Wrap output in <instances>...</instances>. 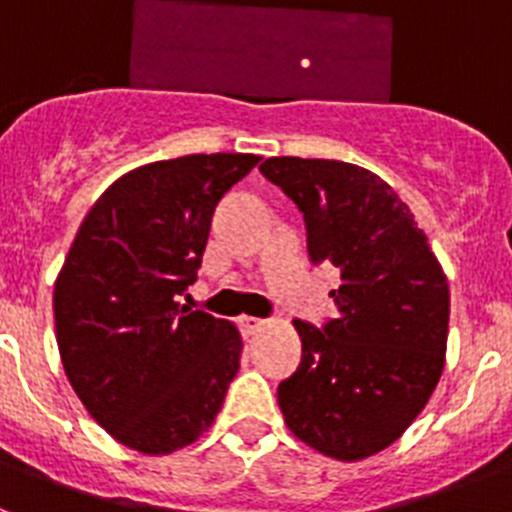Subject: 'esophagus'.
Listing matches in <instances>:
<instances>
[{"instance_id": "34e87169", "label": "esophagus", "mask_w": 512, "mask_h": 512, "mask_svg": "<svg viewBox=\"0 0 512 512\" xmlns=\"http://www.w3.org/2000/svg\"><path fill=\"white\" fill-rule=\"evenodd\" d=\"M264 323H266L264 318H251V315H243V318H241V325H243V330H246V333H256V330L264 328Z\"/></svg>"}]
</instances>
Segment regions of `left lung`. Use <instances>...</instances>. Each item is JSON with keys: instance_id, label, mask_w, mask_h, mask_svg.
<instances>
[{"instance_id": "8db88e82", "label": "left lung", "mask_w": 512, "mask_h": 512, "mask_svg": "<svg viewBox=\"0 0 512 512\" xmlns=\"http://www.w3.org/2000/svg\"><path fill=\"white\" fill-rule=\"evenodd\" d=\"M302 212L307 256L336 266V318L295 320L302 359L279 382L289 431L333 459L372 456L405 433L443 372L449 284L408 205L377 174L328 158L259 166Z\"/></svg>"}]
</instances>
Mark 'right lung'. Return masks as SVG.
Here are the masks:
<instances>
[{
	"mask_svg": "<svg viewBox=\"0 0 512 512\" xmlns=\"http://www.w3.org/2000/svg\"><path fill=\"white\" fill-rule=\"evenodd\" d=\"M259 156L197 153L120 176L87 212L53 292L71 387L140 454L197 441L241 366L238 330L179 305L197 279L212 215Z\"/></svg>",
	"mask_w": 512,
	"mask_h": 512,
	"instance_id": "obj_1",
	"label": "right lung"
}]
</instances>
